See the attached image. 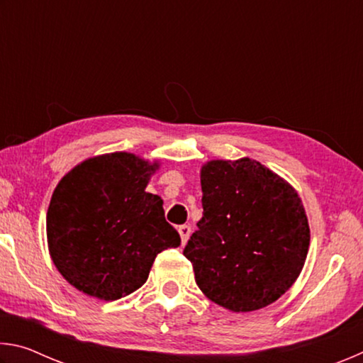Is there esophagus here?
<instances>
[{
    "label": "esophagus",
    "mask_w": 363,
    "mask_h": 363,
    "mask_svg": "<svg viewBox=\"0 0 363 363\" xmlns=\"http://www.w3.org/2000/svg\"><path fill=\"white\" fill-rule=\"evenodd\" d=\"M179 235H181V242H182V245H186L187 243V240H189V237H190V225H187V224H184V225H179Z\"/></svg>",
    "instance_id": "1"
}]
</instances>
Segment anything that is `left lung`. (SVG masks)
<instances>
[{"mask_svg":"<svg viewBox=\"0 0 363 363\" xmlns=\"http://www.w3.org/2000/svg\"><path fill=\"white\" fill-rule=\"evenodd\" d=\"M203 216L184 248L195 281L232 312L277 301L303 270L311 232L296 190L251 158L201 167Z\"/></svg>","mask_w":363,"mask_h":363,"instance_id":"8db88e82","label":"left lung"}]
</instances>
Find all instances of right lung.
<instances>
[{
	"label": "right lung",
	"instance_id": "right-lung-1",
	"mask_svg": "<svg viewBox=\"0 0 363 363\" xmlns=\"http://www.w3.org/2000/svg\"><path fill=\"white\" fill-rule=\"evenodd\" d=\"M150 164L115 152L79 163L54 190L48 247L54 266L77 290L115 301L145 284L158 253L181 245L163 200L145 192Z\"/></svg>",
	"mask_w": 363,
	"mask_h": 363
}]
</instances>
